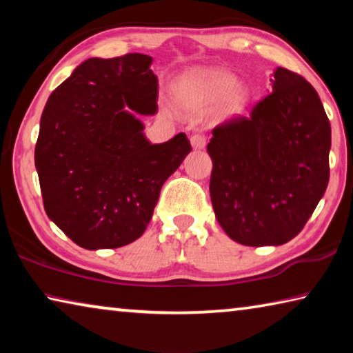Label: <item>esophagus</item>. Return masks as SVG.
<instances>
[{"instance_id":"esophagus-1","label":"esophagus","mask_w":353,"mask_h":353,"mask_svg":"<svg viewBox=\"0 0 353 353\" xmlns=\"http://www.w3.org/2000/svg\"><path fill=\"white\" fill-rule=\"evenodd\" d=\"M190 141H191V146H193V149H204L205 145H207V139H205L204 135H201V134L191 135Z\"/></svg>"}]
</instances>
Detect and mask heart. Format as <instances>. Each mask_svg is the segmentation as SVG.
<instances>
[{"label":"heart","mask_w":353,"mask_h":353,"mask_svg":"<svg viewBox=\"0 0 353 353\" xmlns=\"http://www.w3.org/2000/svg\"><path fill=\"white\" fill-rule=\"evenodd\" d=\"M176 101L190 109H202L223 101L229 115L243 110L250 98L248 87L236 83L235 77L219 70H201L182 76L174 87Z\"/></svg>","instance_id":"1"}]
</instances>
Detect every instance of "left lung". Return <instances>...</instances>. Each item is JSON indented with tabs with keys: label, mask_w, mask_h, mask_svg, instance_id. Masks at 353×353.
Here are the masks:
<instances>
[{
	"label": "left lung",
	"mask_w": 353,
	"mask_h": 353,
	"mask_svg": "<svg viewBox=\"0 0 353 353\" xmlns=\"http://www.w3.org/2000/svg\"><path fill=\"white\" fill-rule=\"evenodd\" d=\"M272 93L249 117L212 130L210 198L219 225L244 246H280L303 229L324 196L330 121L318 92L279 67Z\"/></svg>",
	"instance_id": "obj_1"
}]
</instances>
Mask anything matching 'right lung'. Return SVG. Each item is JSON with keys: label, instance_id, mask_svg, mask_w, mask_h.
<instances>
[{"label": "right lung", "instance_id": "1", "mask_svg": "<svg viewBox=\"0 0 353 353\" xmlns=\"http://www.w3.org/2000/svg\"><path fill=\"white\" fill-rule=\"evenodd\" d=\"M152 57H92L41 113L35 145L45 212L77 246L115 249L146 230L160 190L191 151L185 134L152 145L140 115L157 112Z\"/></svg>", "mask_w": 353, "mask_h": 353}]
</instances>
